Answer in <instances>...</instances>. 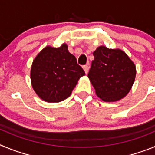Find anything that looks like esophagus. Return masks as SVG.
Returning a JSON list of instances; mask_svg holds the SVG:
<instances>
[{
	"mask_svg": "<svg viewBox=\"0 0 155 155\" xmlns=\"http://www.w3.org/2000/svg\"><path fill=\"white\" fill-rule=\"evenodd\" d=\"M83 69H84V72H85V74H87L88 73V71H89V67L87 65H84L83 66Z\"/></svg>",
	"mask_w": 155,
	"mask_h": 155,
	"instance_id": "esophagus-1",
	"label": "esophagus"
}]
</instances>
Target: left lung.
I'll return each instance as SVG.
<instances>
[{
	"instance_id": "obj_1",
	"label": "left lung",
	"mask_w": 155,
	"mask_h": 155,
	"mask_svg": "<svg viewBox=\"0 0 155 155\" xmlns=\"http://www.w3.org/2000/svg\"><path fill=\"white\" fill-rule=\"evenodd\" d=\"M87 77L97 96L104 102L124 98L132 88L136 78V66L120 49L98 46L93 53Z\"/></svg>"
}]
</instances>
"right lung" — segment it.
Instances as JSON below:
<instances>
[{
    "label": "right lung",
    "mask_w": 155,
    "mask_h": 155,
    "mask_svg": "<svg viewBox=\"0 0 155 155\" xmlns=\"http://www.w3.org/2000/svg\"><path fill=\"white\" fill-rule=\"evenodd\" d=\"M68 48L66 43L58 48L47 46L33 60L31 86L45 102H60L68 98L80 78L85 74Z\"/></svg>",
    "instance_id": "right-lung-1"
}]
</instances>
